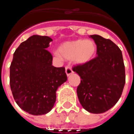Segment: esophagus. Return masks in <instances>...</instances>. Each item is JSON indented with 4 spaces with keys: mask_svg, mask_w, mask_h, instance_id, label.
Returning a JSON list of instances; mask_svg holds the SVG:
<instances>
[{
    "mask_svg": "<svg viewBox=\"0 0 134 134\" xmlns=\"http://www.w3.org/2000/svg\"><path fill=\"white\" fill-rule=\"evenodd\" d=\"M66 73L68 76L70 75V74H73V71L72 70V68H71L70 66H69V65L66 66Z\"/></svg>",
    "mask_w": 134,
    "mask_h": 134,
    "instance_id": "34e87169",
    "label": "esophagus"
}]
</instances>
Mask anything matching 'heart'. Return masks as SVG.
<instances>
[{"label": "heart", "instance_id": "1", "mask_svg": "<svg viewBox=\"0 0 134 134\" xmlns=\"http://www.w3.org/2000/svg\"><path fill=\"white\" fill-rule=\"evenodd\" d=\"M97 50L93 40H77L66 41L59 47L57 55L67 59H72L78 64H85L92 59Z\"/></svg>", "mask_w": 134, "mask_h": 134}]
</instances>
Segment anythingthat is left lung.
<instances>
[{"label": "left lung", "instance_id": "left-lung-1", "mask_svg": "<svg viewBox=\"0 0 134 134\" xmlns=\"http://www.w3.org/2000/svg\"><path fill=\"white\" fill-rule=\"evenodd\" d=\"M97 45V57L86 63L73 66L80 76L77 95L85 110L102 113L113 107L121 97L125 83V66L121 51L109 39L90 35Z\"/></svg>", "mask_w": 134, "mask_h": 134}]
</instances>
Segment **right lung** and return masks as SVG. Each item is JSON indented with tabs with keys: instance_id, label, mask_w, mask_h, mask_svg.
I'll return each instance as SVG.
<instances>
[{
	"instance_id": "add662e5",
	"label": "right lung",
	"mask_w": 134,
	"mask_h": 134,
	"mask_svg": "<svg viewBox=\"0 0 134 134\" xmlns=\"http://www.w3.org/2000/svg\"><path fill=\"white\" fill-rule=\"evenodd\" d=\"M48 36L33 35L16 48L10 66V86L16 104L34 115L54 107L59 86L67 80L64 67L52 66Z\"/></svg>"
}]
</instances>
